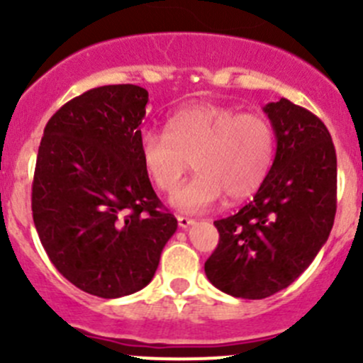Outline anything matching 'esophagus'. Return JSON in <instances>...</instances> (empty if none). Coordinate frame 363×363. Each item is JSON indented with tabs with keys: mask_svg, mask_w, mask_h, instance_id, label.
Masks as SVG:
<instances>
[{
	"mask_svg": "<svg viewBox=\"0 0 363 363\" xmlns=\"http://www.w3.org/2000/svg\"><path fill=\"white\" fill-rule=\"evenodd\" d=\"M177 223L181 228H188L189 225L195 223V220H191V218H188V216H177Z\"/></svg>",
	"mask_w": 363,
	"mask_h": 363,
	"instance_id": "1",
	"label": "esophagus"
}]
</instances>
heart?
<instances>
[{
  "label": "heart",
  "mask_w": 363,
  "mask_h": 363,
  "mask_svg": "<svg viewBox=\"0 0 363 363\" xmlns=\"http://www.w3.org/2000/svg\"><path fill=\"white\" fill-rule=\"evenodd\" d=\"M138 150L163 193L177 189L193 157L196 175L174 196V206L199 213L225 195L232 202L248 199L262 186L275 160V129L260 113L193 104L172 115L164 133H142Z\"/></svg>",
  "instance_id": "b5f03b06"
}]
</instances>
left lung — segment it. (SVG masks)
I'll list each match as a JSON object with an SVG mask.
<instances>
[{
    "label": "left lung",
    "mask_w": 363,
    "mask_h": 363,
    "mask_svg": "<svg viewBox=\"0 0 363 363\" xmlns=\"http://www.w3.org/2000/svg\"><path fill=\"white\" fill-rule=\"evenodd\" d=\"M262 110L275 129L273 167L252 202L214 221L220 242L203 266L214 287L245 300L291 286L326 242L337 209V156L326 125L284 97Z\"/></svg>",
    "instance_id": "8db88e82"
}]
</instances>
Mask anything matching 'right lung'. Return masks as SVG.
Here are the masks:
<instances>
[{"mask_svg": "<svg viewBox=\"0 0 363 363\" xmlns=\"http://www.w3.org/2000/svg\"><path fill=\"white\" fill-rule=\"evenodd\" d=\"M147 103L136 84L92 88L49 118L38 147L35 228L56 269L94 296L143 289L177 230L140 160Z\"/></svg>", "mask_w": 363, "mask_h": 363, "instance_id": "right-lung-1", "label": "right lung"}]
</instances>
